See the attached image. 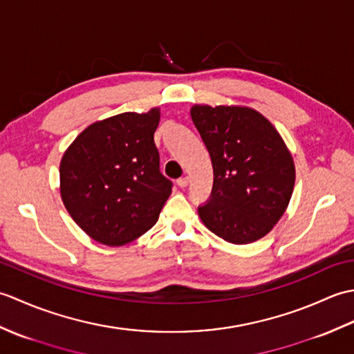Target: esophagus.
<instances>
[{
  "mask_svg": "<svg viewBox=\"0 0 354 354\" xmlns=\"http://www.w3.org/2000/svg\"><path fill=\"white\" fill-rule=\"evenodd\" d=\"M176 184L181 187V189H185V187L189 185V178H187V176L185 178H179L178 181H176Z\"/></svg>",
  "mask_w": 354,
  "mask_h": 354,
  "instance_id": "obj_1",
  "label": "esophagus"
}]
</instances>
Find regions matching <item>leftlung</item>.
Returning <instances> with one entry per match:
<instances>
[{
    "label": "left lung",
    "mask_w": 354,
    "mask_h": 354,
    "mask_svg": "<svg viewBox=\"0 0 354 354\" xmlns=\"http://www.w3.org/2000/svg\"><path fill=\"white\" fill-rule=\"evenodd\" d=\"M194 126L213 164V192L199 217L234 245L265 237L281 219L295 185V164L281 135L259 111L194 104Z\"/></svg>",
    "instance_id": "8db88e82"
}]
</instances>
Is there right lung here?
I'll return each mask as SVG.
<instances>
[{"label": "right lung", "mask_w": 354, "mask_h": 354, "mask_svg": "<svg viewBox=\"0 0 354 354\" xmlns=\"http://www.w3.org/2000/svg\"><path fill=\"white\" fill-rule=\"evenodd\" d=\"M161 111L123 112L82 131L59 167L61 198L95 242L123 246L153 227L171 193L153 133Z\"/></svg>", "instance_id": "add662e5"}]
</instances>
